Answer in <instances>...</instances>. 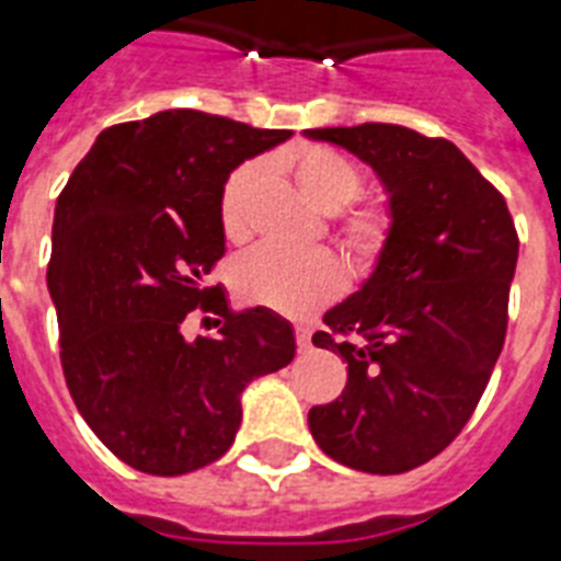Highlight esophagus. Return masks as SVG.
Masks as SVG:
<instances>
[{
    "mask_svg": "<svg viewBox=\"0 0 561 561\" xmlns=\"http://www.w3.org/2000/svg\"><path fill=\"white\" fill-rule=\"evenodd\" d=\"M296 345H299V352H308V348H311V328H296Z\"/></svg>",
    "mask_w": 561,
    "mask_h": 561,
    "instance_id": "34e87169",
    "label": "esophagus"
}]
</instances>
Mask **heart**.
<instances>
[{
	"mask_svg": "<svg viewBox=\"0 0 561 561\" xmlns=\"http://www.w3.org/2000/svg\"><path fill=\"white\" fill-rule=\"evenodd\" d=\"M279 163L313 207L334 213L331 230L354 271L375 273L391 248L394 218L383 204H352L363 193V172L357 163L322 144L296 147L279 158ZM259 184V163H241L227 175L218 198V218L230 241L248 239ZM230 282L241 302L262 305L285 317H305L343 294L345 271L325 250L285 253L262 248L236 262Z\"/></svg>",
	"mask_w": 561,
	"mask_h": 561,
	"instance_id": "b5f03b06",
	"label": "heart"
}]
</instances>
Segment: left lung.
Instances as JSON below:
<instances>
[{
    "label": "left lung",
    "instance_id": "8db88e82",
    "mask_svg": "<svg viewBox=\"0 0 561 561\" xmlns=\"http://www.w3.org/2000/svg\"><path fill=\"white\" fill-rule=\"evenodd\" d=\"M305 135L366 161L394 218L383 262L313 334L348 363V380L334 403L308 412V426L328 458L398 476L444 453L490 383L507 334L516 225L449 140L394 123Z\"/></svg>",
    "mask_w": 561,
    "mask_h": 561
}]
</instances>
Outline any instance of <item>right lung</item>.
<instances>
[{
	"label": "right lung",
	"mask_w": 561,
	"mask_h": 561,
	"mask_svg": "<svg viewBox=\"0 0 561 561\" xmlns=\"http://www.w3.org/2000/svg\"><path fill=\"white\" fill-rule=\"evenodd\" d=\"M288 138L170 108L100 131L59 193L48 262L59 363L91 432L135 470L184 476L218 461L244 386L294 359L288 320L230 311L207 285L225 256L227 175ZM195 307L222 317L216 337L185 340Z\"/></svg>",
	"instance_id": "right-lung-1"
}]
</instances>
